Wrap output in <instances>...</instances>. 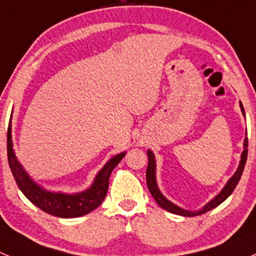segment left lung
I'll return each instance as SVG.
<instances>
[{"mask_svg": "<svg viewBox=\"0 0 256 256\" xmlns=\"http://www.w3.org/2000/svg\"><path fill=\"white\" fill-rule=\"evenodd\" d=\"M239 106H240L242 113L243 116L246 117V112H244V107L242 104V102H239ZM246 136L248 134L246 133ZM244 149L243 152H242V156H240V162H239V166L236 168V171L234 172V175L232 176L228 180V182L226 184V186L223 187L222 191L217 194L216 197H213L207 204H204L201 210H184V208L176 206L175 204H172L171 201H168L166 197L162 194V191L159 190L158 187V182H156V162H155V156H154V152L152 150H148V159H149V162H148V168H146V185L148 188H149L150 194L152 196L154 197V200L156 201V204H159L160 207L164 208L165 210L168 212L174 213V214H178V216H184V217H194V216H200L202 213H206L208 210H213L217 206H220L222 202H224L226 198L232 194V192L234 191L236 186L238 185L239 180L242 178V174H243L244 166H246V158H248V136H246L244 139Z\"/></svg>", "mask_w": 256, "mask_h": 256, "instance_id": "1", "label": "left lung"}]
</instances>
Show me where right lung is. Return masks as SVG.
I'll list each match as a JSON object with an SVG mask.
<instances>
[{"mask_svg":"<svg viewBox=\"0 0 256 256\" xmlns=\"http://www.w3.org/2000/svg\"><path fill=\"white\" fill-rule=\"evenodd\" d=\"M10 118H12V114H10ZM124 155L126 152H123L110 158L104 164V166L98 171L92 185L85 191L78 192V194L48 191L44 187L39 186L18 162L14 150H13L12 124L10 120L8 130H7V156H8V164L16 182L32 204L55 217H81L96 210L106 197L110 172L120 164Z\"/></svg>","mask_w":256,"mask_h":256,"instance_id":"add662e5","label":"right lung"}]
</instances>
